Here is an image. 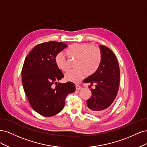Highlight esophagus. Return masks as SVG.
<instances>
[{"label":"esophagus","instance_id":"34e87169","mask_svg":"<svg viewBox=\"0 0 147 147\" xmlns=\"http://www.w3.org/2000/svg\"><path fill=\"white\" fill-rule=\"evenodd\" d=\"M75 86H76V90H80L82 88V86L78 85V84H76V85H75Z\"/></svg>","mask_w":147,"mask_h":147}]
</instances>
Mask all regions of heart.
I'll return each mask as SVG.
<instances>
[{"instance_id": "b5f03b06", "label": "heart", "mask_w": 147, "mask_h": 147, "mask_svg": "<svg viewBox=\"0 0 147 147\" xmlns=\"http://www.w3.org/2000/svg\"><path fill=\"white\" fill-rule=\"evenodd\" d=\"M65 54L70 59H75L74 66L75 69L68 70L65 74L66 80L78 83L84 77L94 74L99 68L102 60V52L97 46L89 43H74L65 50ZM55 63L60 70L68 69L67 61L63 53H59L55 57Z\"/></svg>"}]
</instances>
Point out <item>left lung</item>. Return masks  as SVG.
<instances>
[{"instance_id": "left-lung-1", "label": "left lung", "mask_w": 147, "mask_h": 147, "mask_svg": "<svg viewBox=\"0 0 147 147\" xmlns=\"http://www.w3.org/2000/svg\"><path fill=\"white\" fill-rule=\"evenodd\" d=\"M102 60L99 68L83 82L95 84V89H90L91 97L86 101L90 112L94 115L104 113L116 98L119 86L120 72L118 62L113 51L104 45H99ZM90 87V86H89Z\"/></svg>"}]
</instances>
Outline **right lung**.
<instances>
[{"mask_svg": "<svg viewBox=\"0 0 147 147\" xmlns=\"http://www.w3.org/2000/svg\"><path fill=\"white\" fill-rule=\"evenodd\" d=\"M67 47L59 42L38 44L24 62L21 72L24 91L32 109L43 117H52L60 112L66 96L75 91L72 82L57 83L64 75L55 63V57Z\"/></svg>", "mask_w": 147, "mask_h": 147, "instance_id": "add662e5", "label": "right lung"}]
</instances>
